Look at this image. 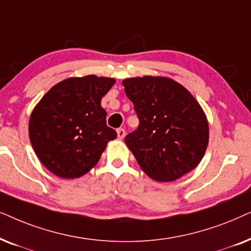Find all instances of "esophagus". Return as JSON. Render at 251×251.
Masks as SVG:
<instances>
[{
  "instance_id": "1",
  "label": "esophagus",
  "mask_w": 251,
  "mask_h": 251,
  "mask_svg": "<svg viewBox=\"0 0 251 251\" xmlns=\"http://www.w3.org/2000/svg\"><path fill=\"white\" fill-rule=\"evenodd\" d=\"M125 134H126V132L124 128L117 129V135H118V139H124L125 138Z\"/></svg>"
}]
</instances>
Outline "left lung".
Returning a JSON list of instances; mask_svg holds the SVG:
<instances>
[{"label":"left lung","mask_w":251,"mask_h":251,"mask_svg":"<svg viewBox=\"0 0 251 251\" xmlns=\"http://www.w3.org/2000/svg\"><path fill=\"white\" fill-rule=\"evenodd\" d=\"M123 85L139 118L125 143L142 171L169 182L195 169L208 147L209 125L194 96L164 76L129 78Z\"/></svg>","instance_id":"8db88e82"}]
</instances>
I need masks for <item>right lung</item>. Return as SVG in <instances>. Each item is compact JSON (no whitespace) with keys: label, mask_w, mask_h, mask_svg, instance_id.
I'll return each instance as SVG.
<instances>
[{"label":"right lung","mask_w":251,"mask_h":251,"mask_svg":"<svg viewBox=\"0 0 251 251\" xmlns=\"http://www.w3.org/2000/svg\"><path fill=\"white\" fill-rule=\"evenodd\" d=\"M115 79L86 75L58 82L33 110L28 124L32 147L55 176L75 179L99 162L106 143L117 138L106 125L101 100Z\"/></svg>","instance_id":"add662e5"}]
</instances>
